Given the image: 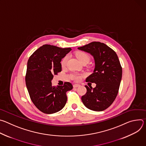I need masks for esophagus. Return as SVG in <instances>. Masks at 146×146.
Masks as SVG:
<instances>
[{
    "mask_svg": "<svg viewBox=\"0 0 146 146\" xmlns=\"http://www.w3.org/2000/svg\"><path fill=\"white\" fill-rule=\"evenodd\" d=\"M80 85L79 84H73V88H77L78 87H79Z\"/></svg>",
    "mask_w": 146,
    "mask_h": 146,
    "instance_id": "1",
    "label": "esophagus"
}]
</instances>
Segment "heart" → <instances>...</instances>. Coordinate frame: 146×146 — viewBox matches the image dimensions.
<instances>
[{"instance_id": "obj_1", "label": "heart", "mask_w": 146, "mask_h": 146, "mask_svg": "<svg viewBox=\"0 0 146 146\" xmlns=\"http://www.w3.org/2000/svg\"><path fill=\"white\" fill-rule=\"evenodd\" d=\"M76 56L77 58V59L79 60V61L82 63L83 62H89L90 60V56L88 54H87L85 52H82V51H78L76 53ZM68 59V56L66 55L62 60H61L60 64L61 66L62 67H65L67 64V61ZM72 78L73 80L76 81H78L81 79L82 77V75L80 74H77V73H74L72 74Z\"/></svg>"}]
</instances>
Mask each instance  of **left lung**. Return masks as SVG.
Returning a JSON list of instances; mask_svg holds the SVG:
<instances>
[{
	"label": "left lung",
	"mask_w": 146,
	"mask_h": 146,
	"mask_svg": "<svg viewBox=\"0 0 146 146\" xmlns=\"http://www.w3.org/2000/svg\"><path fill=\"white\" fill-rule=\"evenodd\" d=\"M78 49L91 54L95 64L94 73L86 78V82H94L96 86L94 88L86 86L87 92L81 100L91 110H105L114 101L119 88L122 71L118 56L113 49L99 41Z\"/></svg>",
	"instance_id": "1"
}]
</instances>
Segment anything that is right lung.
Segmentation results:
<instances>
[{
    "mask_svg": "<svg viewBox=\"0 0 146 146\" xmlns=\"http://www.w3.org/2000/svg\"><path fill=\"white\" fill-rule=\"evenodd\" d=\"M72 49L44 44L29 57L25 76L26 86L35 106L45 114L62 110L67 102L66 92L72 90L69 82L64 86L52 87L54 75L62 70L60 61Z\"/></svg>",
    "mask_w": 146,
    "mask_h": 146,
    "instance_id": "add662e5",
    "label": "right lung"
}]
</instances>
